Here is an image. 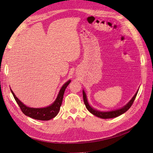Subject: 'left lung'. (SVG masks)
<instances>
[{"label": "left lung", "mask_w": 153, "mask_h": 153, "mask_svg": "<svg viewBox=\"0 0 153 153\" xmlns=\"http://www.w3.org/2000/svg\"><path fill=\"white\" fill-rule=\"evenodd\" d=\"M137 93H138V92H137L135 93V94L134 95V96L132 97V99H131L130 101V102L127 105H126V106H125L123 108H121L120 109H117V110H115V111H109V112L99 111H97L96 109H94L91 106H89V104H88V101L87 100L86 94L83 91V98L84 103H85V105L87 109L92 114L96 116V117H97L99 118H102V119H107V118H113L117 117H118V116L122 114H123L124 113L127 111L128 109H129V108L131 106V105H132Z\"/></svg>", "instance_id": "obj_1"}]
</instances>
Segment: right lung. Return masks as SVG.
I'll return each mask as SVG.
<instances>
[{
	"label": "right lung",
	"instance_id": "obj_1",
	"mask_svg": "<svg viewBox=\"0 0 153 153\" xmlns=\"http://www.w3.org/2000/svg\"><path fill=\"white\" fill-rule=\"evenodd\" d=\"M71 81L69 80L63 85L59 92L58 96H57L56 101L54 102L53 104H51V106L48 107L44 108H31L26 106L25 105H24L16 97L11 89H10V91H11L13 95L15 101H16L18 106H19V108L25 115L35 120L47 121L54 118L58 114L62 104L63 96H64L65 89L67 87V86L69 85V83Z\"/></svg>",
	"mask_w": 153,
	"mask_h": 153
}]
</instances>
